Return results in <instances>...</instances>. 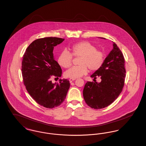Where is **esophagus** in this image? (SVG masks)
<instances>
[{"label":"esophagus","mask_w":146,"mask_h":146,"mask_svg":"<svg viewBox=\"0 0 146 146\" xmlns=\"http://www.w3.org/2000/svg\"><path fill=\"white\" fill-rule=\"evenodd\" d=\"M76 79V78H70V79H69V80H70V83H72L73 81L75 80Z\"/></svg>","instance_id":"obj_1"}]
</instances>
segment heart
<instances>
[{"instance_id":"1","label":"heart","mask_w":146,"mask_h":146,"mask_svg":"<svg viewBox=\"0 0 146 146\" xmlns=\"http://www.w3.org/2000/svg\"><path fill=\"white\" fill-rule=\"evenodd\" d=\"M72 54L67 50H63L59 55L57 61L64 68H68L72 65L73 55L80 56L78 64L73 66L64 73L67 77L77 78L86 74L88 68L92 71L99 69L104 61V52L97 50L96 47L88 42H79L74 44L72 48Z\"/></svg>"}]
</instances>
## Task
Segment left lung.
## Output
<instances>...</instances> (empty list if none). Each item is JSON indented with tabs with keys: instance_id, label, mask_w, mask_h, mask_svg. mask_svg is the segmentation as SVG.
I'll list each match as a JSON object with an SVG mask.
<instances>
[{
	"instance_id": "left-lung-1",
	"label": "left lung",
	"mask_w": 146,
	"mask_h": 146,
	"mask_svg": "<svg viewBox=\"0 0 146 146\" xmlns=\"http://www.w3.org/2000/svg\"><path fill=\"white\" fill-rule=\"evenodd\" d=\"M125 73L124 56L117 44L113 42V49L105 58L101 67L91 76L94 80L100 76L101 82H88L85 85L83 96L86 104L96 110L111 104L123 90Z\"/></svg>"
}]
</instances>
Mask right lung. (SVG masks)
<instances>
[{"label": "right lung", "instance_id": "add662e5", "mask_svg": "<svg viewBox=\"0 0 146 146\" xmlns=\"http://www.w3.org/2000/svg\"><path fill=\"white\" fill-rule=\"evenodd\" d=\"M64 39L57 37L39 38L32 42L26 49L22 61L23 84L35 101L45 108L60 106L66 98L70 88L67 79H60L52 83V77H61L62 70L54 60V47Z\"/></svg>", "mask_w": 146, "mask_h": 146}]
</instances>
